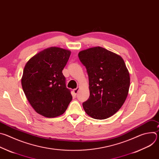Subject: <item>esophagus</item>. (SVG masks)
Returning <instances> with one entry per match:
<instances>
[{
    "mask_svg": "<svg viewBox=\"0 0 159 159\" xmlns=\"http://www.w3.org/2000/svg\"><path fill=\"white\" fill-rule=\"evenodd\" d=\"M79 89H80V87H77L76 89H74V94H75V95H77V94Z\"/></svg>",
    "mask_w": 159,
    "mask_h": 159,
    "instance_id": "34e87169",
    "label": "esophagus"
}]
</instances>
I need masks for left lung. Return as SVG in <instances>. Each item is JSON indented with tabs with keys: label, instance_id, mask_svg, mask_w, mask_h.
<instances>
[{
	"label": "left lung",
	"instance_id": "obj_1",
	"mask_svg": "<svg viewBox=\"0 0 159 159\" xmlns=\"http://www.w3.org/2000/svg\"><path fill=\"white\" fill-rule=\"evenodd\" d=\"M79 58L86 67L90 96L82 105L89 116L104 120L121 107L128 94L130 77L123 59L104 48L82 50Z\"/></svg>",
	"mask_w": 159,
	"mask_h": 159
}]
</instances>
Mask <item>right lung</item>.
Returning <instances> with one entry per match:
<instances>
[{"label":"right lung","mask_w":159,"mask_h":159,"mask_svg":"<svg viewBox=\"0 0 159 159\" xmlns=\"http://www.w3.org/2000/svg\"><path fill=\"white\" fill-rule=\"evenodd\" d=\"M70 54V50L50 47L31 58L25 66L22 89L33 108L44 117L61 115L72 99L62 73Z\"/></svg>","instance_id":"1"}]
</instances>
